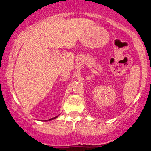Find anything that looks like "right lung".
Returning a JSON list of instances; mask_svg holds the SVG:
<instances>
[{
    "label": "right lung",
    "instance_id": "add662e5",
    "mask_svg": "<svg viewBox=\"0 0 151 151\" xmlns=\"http://www.w3.org/2000/svg\"><path fill=\"white\" fill-rule=\"evenodd\" d=\"M55 118H57V117H55ZM51 118V119H50V120H52V119H54V118Z\"/></svg>",
    "mask_w": 151,
    "mask_h": 151
}]
</instances>
